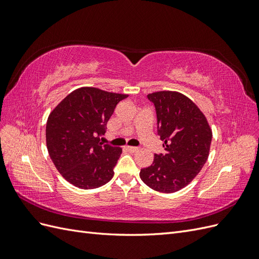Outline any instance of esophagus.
I'll return each mask as SVG.
<instances>
[{
	"instance_id": "34e87169",
	"label": "esophagus",
	"mask_w": 259,
	"mask_h": 259,
	"mask_svg": "<svg viewBox=\"0 0 259 259\" xmlns=\"http://www.w3.org/2000/svg\"><path fill=\"white\" fill-rule=\"evenodd\" d=\"M125 149H126V150H127V151H130V152H136V151H138V148H137V147L126 146V147H125Z\"/></svg>"
}]
</instances>
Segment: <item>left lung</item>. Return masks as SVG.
Returning <instances> with one entry per match:
<instances>
[{"label": "left lung", "mask_w": 259, "mask_h": 259, "mask_svg": "<svg viewBox=\"0 0 259 259\" xmlns=\"http://www.w3.org/2000/svg\"><path fill=\"white\" fill-rule=\"evenodd\" d=\"M154 105L158 135L165 152L154 154L150 166L139 176L151 189L171 193L189 185L204 166L211 143L205 115L191 99L178 92L149 94Z\"/></svg>", "instance_id": "8db88e82"}]
</instances>
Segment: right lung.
I'll return each mask as SVG.
<instances>
[{
  "label": "right lung",
  "mask_w": 259,
  "mask_h": 259,
  "mask_svg": "<svg viewBox=\"0 0 259 259\" xmlns=\"http://www.w3.org/2000/svg\"><path fill=\"white\" fill-rule=\"evenodd\" d=\"M126 94L96 88L70 93L51 112L46 146L57 170L80 189H95L110 182L122 149L100 143L107 122Z\"/></svg>",
  "instance_id": "1"
}]
</instances>
